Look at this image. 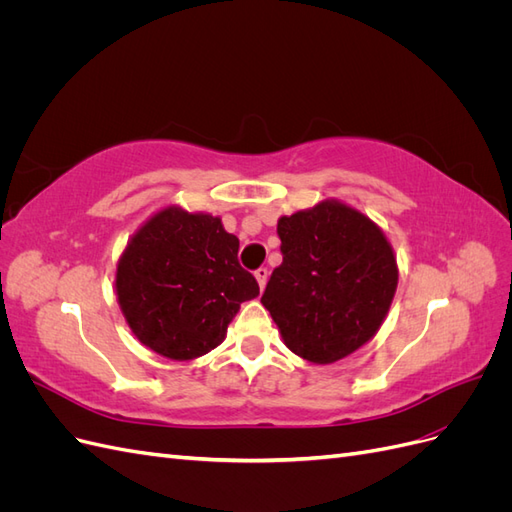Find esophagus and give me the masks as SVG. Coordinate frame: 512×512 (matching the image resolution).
I'll return each mask as SVG.
<instances>
[{"label": "esophagus", "mask_w": 512, "mask_h": 512, "mask_svg": "<svg viewBox=\"0 0 512 512\" xmlns=\"http://www.w3.org/2000/svg\"><path fill=\"white\" fill-rule=\"evenodd\" d=\"M254 275H256V280H258L260 290H265L267 280H269V269H267V267H260V269H256V271H254Z\"/></svg>", "instance_id": "1"}]
</instances>
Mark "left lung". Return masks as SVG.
Here are the masks:
<instances>
[{
	"label": "left lung",
	"mask_w": 512,
	"mask_h": 512,
	"mask_svg": "<svg viewBox=\"0 0 512 512\" xmlns=\"http://www.w3.org/2000/svg\"><path fill=\"white\" fill-rule=\"evenodd\" d=\"M282 265L260 303L284 344L301 359L329 365L365 346L397 290V260L384 232L339 200H322L277 220Z\"/></svg>",
	"instance_id": "left-lung-1"
}]
</instances>
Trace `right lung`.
Segmentation results:
<instances>
[{"label":"right lung","instance_id":"right-lung-1","mask_svg":"<svg viewBox=\"0 0 512 512\" xmlns=\"http://www.w3.org/2000/svg\"><path fill=\"white\" fill-rule=\"evenodd\" d=\"M239 239L209 213L166 207L134 232L117 262L115 290L138 342L192 361L226 337L258 282L239 260Z\"/></svg>","mask_w":512,"mask_h":512}]
</instances>
